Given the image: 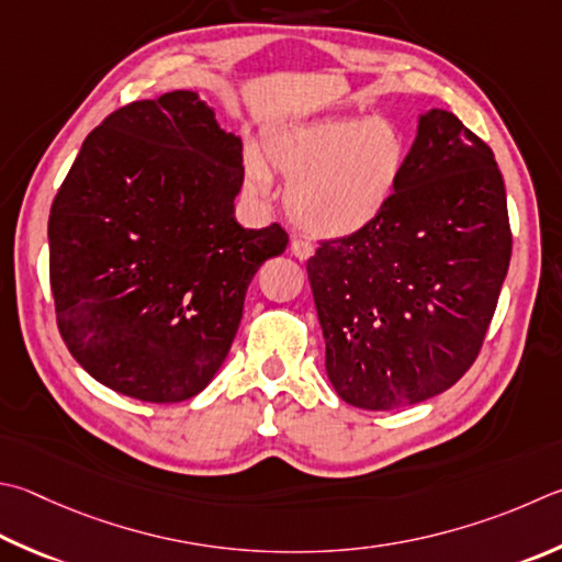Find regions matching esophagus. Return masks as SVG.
<instances>
[{"instance_id": "34e87169", "label": "esophagus", "mask_w": 562, "mask_h": 562, "mask_svg": "<svg viewBox=\"0 0 562 562\" xmlns=\"http://www.w3.org/2000/svg\"><path fill=\"white\" fill-rule=\"evenodd\" d=\"M290 250H292V255L297 260H310L312 258V252H314V248L310 246L307 240H300V238H294L292 243H290Z\"/></svg>"}]
</instances>
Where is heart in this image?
<instances>
[{
	"mask_svg": "<svg viewBox=\"0 0 562 562\" xmlns=\"http://www.w3.org/2000/svg\"><path fill=\"white\" fill-rule=\"evenodd\" d=\"M261 161L248 155L246 183L270 196L271 167L290 183L288 211L314 238H349L391 206L411 167V142L387 117L329 115L268 132Z\"/></svg>",
	"mask_w": 562,
	"mask_h": 562,
	"instance_id": "1",
	"label": "heart"
}]
</instances>
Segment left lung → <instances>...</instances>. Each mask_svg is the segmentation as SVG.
<instances>
[{"instance_id":"left-lung-1","label":"left lung","mask_w":562,"mask_h":562,"mask_svg":"<svg viewBox=\"0 0 562 562\" xmlns=\"http://www.w3.org/2000/svg\"><path fill=\"white\" fill-rule=\"evenodd\" d=\"M508 260L494 151L452 112H423L387 211L307 262L336 395L397 411L454 385L482 349Z\"/></svg>"}]
</instances>
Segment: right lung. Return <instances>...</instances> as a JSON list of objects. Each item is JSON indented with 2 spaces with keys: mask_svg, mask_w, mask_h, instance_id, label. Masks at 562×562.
<instances>
[{
  "mask_svg": "<svg viewBox=\"0 0 562 562\" xmlns=\"http://www.w3.org/2000/svg\"><path fill=\"white\" fill-rule=\"evenodd\" d=\"M243 142L171 90L86 137L48 216L58 329L95 381L145 403L201 393L236 339L248 284L288 248L243 228Z\"/></svg>",
  "mask_w": 562,
  "mask_h": 562,
  "instance_id": "obj_1",
  "label": "right lung"
}]
</instances>
